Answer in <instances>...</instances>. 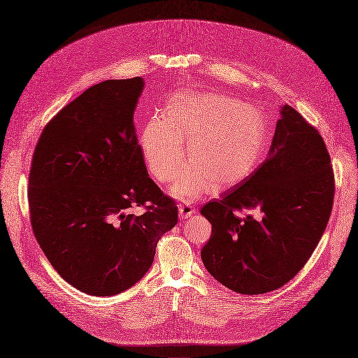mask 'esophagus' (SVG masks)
Wrapping results in <instances>:
<instances>
[{
  "mask_svg": "<svg viewBox=\"0 0 358 358\" xmlns=\"http://www.w3.org/2000/svg\"><path fill=\"white\" fill-rule=\"evenodd\" d=\"M195 213V210L191 206H179V218L180 220H186L192 217V214Z\"/></svg>",
  "mask_w": 358,
  "mask_h": 358,
  "instance_id": "34e87169",
  "label": "esophagus"
}]
</instances>
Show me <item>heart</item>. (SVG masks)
Returning <instances> with one entry per match:
<instances>
[{
	"mask_svg": "<svg viewBox=\"0 0 358 358\" xmlns=\"http://www.w3.org/2000/svg\"><path fill=\"white\" fill-rule=\"evenodd\" d=\"M183 140L191 167L178 178L170 194L191 201L226 191L248 179L265 157L269 128L264 112L220 93L180 92L167 100L141 134L148 172L167 183L183 166Z\"/></svg>",
	"mask_w": 358,
	"mask_h": 358,
	"instance_id": "obj_1",
	"label": "heart"
}]
</instances>
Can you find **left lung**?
Here are the masks:
<instances>
[{
  "label": "left lung",
  "instance_id": "left-lung-1",
  "mask_svg": "<svg viewBox=\"0 0 358 358\" xmlns=\"http://www.w3.org/2000/svg\"><path fill=\"white\" fill-rule=\"evenodd\" d=\"M280 113L266 160L201 208L213 226L202 262L220 284L241 294L277 290L296 277L332 211L334 172L319 131L292 106ZM243 209L255 215L235 214Z\"/></svg>",
  "mask_w": 358,
  "mask_h": 358
}]
</instances>
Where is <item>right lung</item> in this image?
<instances>
[{
	"label": "right lung",
	"mask_w": 358,
	"mask_h": 358,
	"mask_svg": "<svg viewBox=\"0 0 358 358\" xmlns=\"http://www.w3.org/2000/svg\"><path fill=\"white\" fill-rule=\"evenodd\" d=\"M143 89L141 77L92 86L52 117L33 152V233L58 274L90 296L138 282L178 223L176 203L148 176L135 134ZM135 206L146 211L134 215Z\"/></svg>",
	"instance_id": "1"
}]
</instances>
